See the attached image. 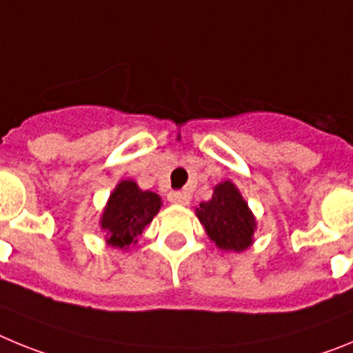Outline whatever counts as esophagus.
<instances>
[{
    "instance_id": "obj_1",
    "label": "esophagus",
    "mask_w": 353,
    "mask_h": 353,
    "mask_svg": "<svg viewBox=\"0 0 353 353\" xmlns=\"http://www.w3.org/2000/svg\"><path fill=\"white\" fill-rule=\"evenodd\" d=\"M168 199H170L171 203L189 205V201H191V194L183 191H171L170 194H168Z\"/></svg>"
}]
</instances>
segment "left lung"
Masks as SVG:
<instances>
[{"mask_svg": "<svg viewBox=\"0 0 353 353\" xmlns=\"http://www.w3.org/2000/svg\"><path fill=\"white\" fill-rule=\"evenodd\" d=\"M196 214L217 248L239 252L251 245L256 223L232 182L215 187L210 201L199 205Z\"/></svg>", "mask_w": 353, "mask_h": 353, "instance_id": "8db88e82", "label": "left lung"}]
</instances>
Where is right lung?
I'll return each instance as SVG.
<instances>
[{"label":"right lung","mask_w":353,"mask_h":353,"mask_svg":"<svg viewBox=\"0 0 353 353\" xmlns=\"http://www.w3.org/2000/svg\"><path fill=\"white\" fill-rule=\"evenodd\" d=\"M161 208V198L155 192L141 191L132 180L118 183L102 215V228L108 232V244L129 248L136 242L154 215Z\"/></svg>","instance_id":"right-lung-1"}]
</instances>
